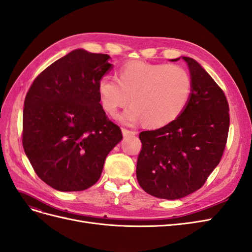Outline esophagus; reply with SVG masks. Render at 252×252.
I'll use <instances>...</instances> for the list:
<instances>
[{
    "label": "esophagus",
    "instance_id": "1",
    "mask_svg": "<svg viewBox=\"0 0 252 252\" xmlns=\"http://www.w3.org/2000/svg\"><path fill=\"white\" fill-rule=\"evenodd\" d=\"M122 132H123L124 136H133L136 134V131H132V130H128L126 128L122 129Z\"/></svg>",
    "mask_w": 252,
    "mask_h": 252
}]
</instances>
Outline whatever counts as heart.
<instances>
[{"label":"heart","instance_id":"obj_1","mask_svg":"<svg viewBox=\"0 0 252 252\" xmlns=\"http://www.w3.org/2000/svg\"><path fill=\"white\" fill-rule=\"evenodd\" d=\"M191 91V78L183 67L145 61H129L120 67L118 79L104 75L97 83L106 113L116 117L130 97L132 106L122 121L128 124L143 121L149 128L165 127L177 120L187 107Z\"/></svg>","mask_w":252,"mask_h":252}]
</instances>
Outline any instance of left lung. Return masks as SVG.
<instances>
[{
	"label": "left lung",
	"instance_id": "obj_1",
	"mask_svg": "<svg viewBox=\"0 0 252 252\" xmlns=\"http://www.w3.org/2000/svg\"><path fill=\"white\" fill-rule=\"evenodd\" d=\"M182 59L192 82L187 107L171 124L139 135L136 179L147 193L165 200L181 199L205 184L223 156L230 123L224 91L195 60Z\"/></svg>",
	"mask_w": 252,
	"mask_h": 252
}]
</instances>
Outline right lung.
Returning a JSON list of instances; mask_svg holds the SVG:
<instances>
[{"label":"right lung","mask_w":252,"mask_h":252,"mask_svg":"<svg viewBox=\"0 0 252 252\" xmlns=\"http://www.w3.org/2000/svg\"><path fill=\"white\" fill-rule=\"evenodd\" d=\"M110 57L75 49L34 79L24 102L22 143L33 170L60 191H82L100 179L123 139L102 107L97 83Z\"/></svg>","instance_id":"right-lung-1"}]
</instances>
